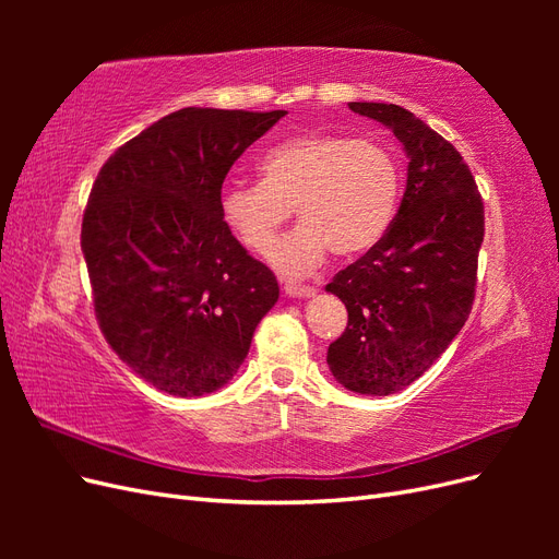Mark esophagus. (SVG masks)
<instances>
[{
  "instance_id": "obj_1",
  "label": "esophagus",
  "mask_w": 559,
  "mask_h": 559,
  "mask_svg": "<svg viewBox=\"0 0 559 559\" xmlns=\"http://www.w3.org/2000/svg\"><path fill=\"white\" fill-rule=\"evenodd\" d=\"M284 294L292 296V298H312L317 294L314 286H306V284H284Z\"/></svg>"
}]
</instances>
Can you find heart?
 <instances>
[{
    "label": "heart",
    "instance_id": "1",
    "mask_svg": "<svg viewBox=\"0 0 559 559\" xmlns=\"http://www.w3.org/2000/svg\"><path fill=\"white\" fill-rule=\"evenodd\" d=\"M261 181L224 186V222L238 240L265 253L294 209L301 224L273 251L282 275H310L335 257L373 249L394 222L401 173L394 156L370 140L310 132L280 142L259 160Z\"/></svg>",
    "mask_w": 559,
    "mask_h": 559
}]
</instances>
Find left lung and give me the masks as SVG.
<instances>
[{
    "mask_svg": "<svg viewBox=\"0 0 559 559\" xmlns=\"http://www.w3.org/2000/svg\"><path fill=\"white\" fill-rule=\"evenodd\" d=\"M349 109L392 130L411 163L384 238L326 284L349 317L326 361L349 392L389 396L427 373L468 319L485 212L460 151L415 114L384 103Z\"/></svg>",
    "mask_w": 559,
    "mask_h": 559,
    "instance_id": "left-lung-1",
    "label": "left lung"
}]
</instances>
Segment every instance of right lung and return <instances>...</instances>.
<instances>
[{
	"instance_id": "add662e5",
	"label": "right lung",
	"mask_w": 559,
	"mask_h": 559,
	"mask_svg": "<svg viewBox=\"0 0 559 559\" xmlns=\"http://www.w3.org/2000/svg\"><path fill=\"white\" fill-rule=\"evenodd\" d=\"M286 111L186 107L114 151L81 224L97 324L134 373L205 396L242 366L280 298L222 216V186Z\"/></svg>"
}]
</instances>
